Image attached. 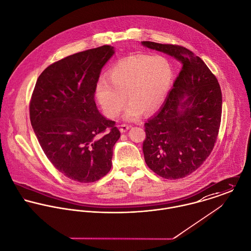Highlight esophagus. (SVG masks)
Listing matches in <instances>:
<instances>
[{"label":"esophagus","instance_id":"obj_1","mask_svg":"<svg viewBox=\"0 0 251 251\" xmlns=\"http://www.w3.org/2000/svg\"><path fill=\"white\" fill-rule=\"evenodd\" d=\"M129 127H130V126H128V125H126V124H123V125L121 126L120 130H121V132H122V133H124V132L127 131V130L129 129Z\"/></svg>","mask_w":251,"mask_h":251}]
</instances>
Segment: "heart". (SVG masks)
<instances>
[{"mask_svg": "<svg viewBox=\"0 0 251 251\" xmlns=\"http://www.w3.org/2000/svg\"><path fill=\"white\" fill-rule=\"evenodd\" d=\"M100 79L95 87L96 99L108 118H117L127 100L124 118L135 121L152 113L166 100L174 80L170 61L161 55H132L122 59Z\"/></svg>", "mask_w": 251, "mask_h": 251, "instance_id": "obj_1", "label": "heart"}]
</instances>
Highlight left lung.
<instances>
[{
  "label": "left lung",
  "instance_id": "obj_1",
  "mask_svg": "<svg viewBox=\"0 0 251 251\" xmlns=\"http://www.w3.org/2000/svg\"><path fill=\"white\" fill-rule=\"evenodd\" d=\"M142 44L181 65L164 104L145 124V161L164 179L184 178L203 164L215 147L222 113L220 86L202 59L185 47Z\"/></svg>",
  "mask_w": 251,
  "mask_h": 251
}]
</instances>
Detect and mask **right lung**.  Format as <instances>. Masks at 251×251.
Listing matches in <instances>:
<instances>
[{"label":"right lung","instance_id":"add662e5","mask_svg":"<svg viewBox=\"0 0 251 251\" xmlns=\"http://www.w3.org/2000/svg\"><path fill=\"white\" fill-rule=\"evenodd\" d=\"M114 48L103 45L68 56L38 76L30 120L41 149L69 179L94 182L111 169L121 133L97 108L95 87Z\"/></svg>","mask_w":251,"mask_h":251}]
</instances>
